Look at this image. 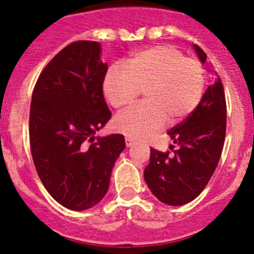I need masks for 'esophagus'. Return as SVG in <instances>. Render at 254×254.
<instances>
[{
  "instance_id": "obj_1",
  "label": "esophagus",
  "mask_w": 254,
  "mask_h": 254,
  "mask_svg": "<svg viewBox=\"0 0 254 254\" xmlns=\"http://www.w3.org/2000/svg\"><path fill=\"white\" fill-rule=\"evenodd\" d=\"M125 144H127V147H131L132 144H135V138L127 136V137H125Z\"/></svg>"
}]
</instances>
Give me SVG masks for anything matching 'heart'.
Listing matches in <instances>:
<instances>
[{
	"mask_svg": "<svg viewBox=\"0 0 254 254\" xmlns=\"http://www.w3.org/2000/svg\"><path fill=\"white\" fill-rule=\"evenodd\" d=\"M102 90L114 108L131 106L143 90L144 104L114 119L117 131L144 138L165 125L185 121L197 107L205 90L201 64L171 46L141 50L106 72Z\"/></svg>",
	"mask_w": 254,
	"mask_h": 254,
	"instance_id": "b5f03b06",
	"label": "heart"
}]
</instances>
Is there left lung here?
<instances>
[{"instance_id": "1", "label": "left lung", "mask_w": 254, "mask_h": 254, "mask_svg": "<svg viewBox=\"0 0 254 254\" xmlns=\"http://www.w3.org/2000/svg\"><path fill=\"white\" fill-rule=\"evenodd\" d=\"M201 63L205 52L194 44ZM227 129V102L221 78L206 89L197 107L183 122L169 130L178 148L172 153L150 148L143 172L150 191L164 204L185 205L197 196L212 177L221 158Z\"/></svg>"}]
</instances>
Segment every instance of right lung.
<instances>
[{
	"label": "right lung",
	"mask_w": 254,
	"mask_h": 254,
	"mask_svg": "<svg viewBox=\"0 0 254 254\" xmlns=\"http://www.w3.org/2000/svg\"><path fill=\"white\" fill-rule=\"evenodd\" d=\"M99 42L76 41L43 68L30 107L33 164L48 193L69 210L99 204L107 193L117 158L125 148L119 133L94 137L110 121L102 83L107 64Z\"/></svg>",
	"instance_id": "add662e5"
}]
</instances>
